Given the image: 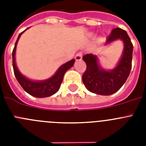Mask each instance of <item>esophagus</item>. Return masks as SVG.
<instances>
[{"instance_id":"obj_1","label":"esophagus","mask_w":146,"mask_h":146,"mask_svg":"<svg viewBox=\"0 0 146 146\" xmlns=\"http://www.w3.org/2000/svg\"><path fill=\"white\" fill-rule=\"evenodd\" d=\"M82 52H78V53L76 54L74 58H75L76 60H80L81 59H82Z\"/></svg>"}]
</instances>
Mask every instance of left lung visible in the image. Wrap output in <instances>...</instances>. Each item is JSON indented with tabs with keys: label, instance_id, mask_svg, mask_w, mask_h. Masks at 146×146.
<instances>
[{
	"label": "left lung",
	"instance_id": "left-lung-1",
	"mask_svg": "<svg viewBox=\"0 0 146 146\" xmlns=\"http://www.w3.org/2000/svg\"><path fill=\"white\" fill-rule=\"evenodd\" d=\"M118 38L123 42L124 49L118 66L113 70L106 71L100 68L97 57L93 54H87L82 57L86 64L82 82L89 91L99 95H111L117 92L128 78L131 69L133 44L126 31L120 28L113 29L107 38L106 44Z\"/></svg>",
	"mask_w": 146,
	"mask_h": 146
}]
</instances>
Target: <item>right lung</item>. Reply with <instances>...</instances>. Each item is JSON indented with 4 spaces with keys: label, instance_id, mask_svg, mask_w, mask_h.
Listing matches in <instances>:
<instances>
[{
    "label": "right lung",
    "instance_id": "obj_1",
    "mask_svg": "<svg viewBox=\"0 0 146 146\" xmlns=\"http://www.w3.org/2000/svg\"><path fill=\"white\" fill-rule=\"evenodd\" d=\"M24 31L20 33V35H19V36H18L17 39L15 42V47H14L12 51L13 69H14V73H15V77H16L18 82L22 86V88L30 95L38 98L47 97V96H52L59 90L60 84L63 82L64 74L68 69H69L71 67L73 66L75 60L72 59V60H69V62L64 64V65H62L59 68L58 70L56 72L55 75L52 76V77H50V79H47L44 81H40V82L32 81L31 80L28 79L19 72L16 66V63H15V52H16L17 44V42L19 38H20V36Z\"/></svg>",
    "mask_w": 146,
    "mask_h": 146
}]
</instances>
